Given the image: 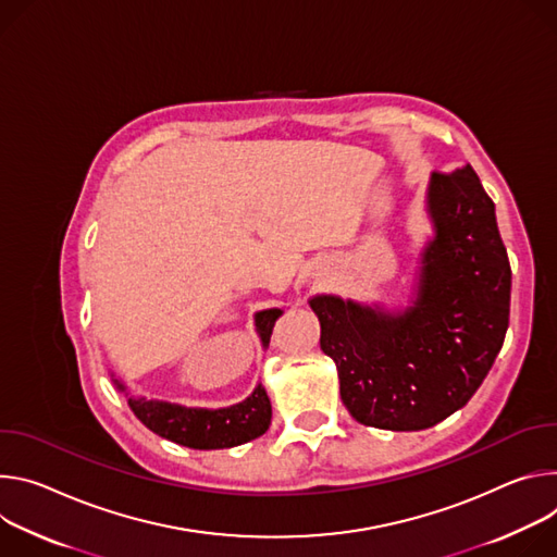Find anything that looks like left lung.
I'll return each mask as SVG.
<instances>
[{"label": "left lung", "instance_id": "left-lung-1", "mask_svg": "<svg viewBox=\"0 0 557 557\" xmlns=\"http://www.w3.org/2000/svg\"><path fill=\"white\" fill-rule=\"evenodd\" d=\"M426 210L436 236L405 312L332 294L310 300L343 405L367 426L418 431L465 407L509 327L511 265L473 168L431 174Z\"/></svg>", "mask_w": 557, "mask_h": 557}]
</instances>
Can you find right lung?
<instances>
[{
    "label": "right lung",
    "instance_id": "obj_1",
    "mask_svg": "<svg viewBox=\"0 0 557 557\" xmlns=\"http://www.w3.org/2000/svg\"><path fill=\"white\" fill-rule=\"evenodd\" d=\"M281 314L283 310L274 307V310H263L255 317L263 347H268L274 323ZM114 385L116 389L126 392L123 383L114 381ZM128 405L157 436L190 449H227L250 443L263 436L272 422V405L263 385H259L243 403L223 409H197L146 398H128Z\"/></svg>",
    "mask_w": 557,
    "mask_h": 557
}]
</instances>
